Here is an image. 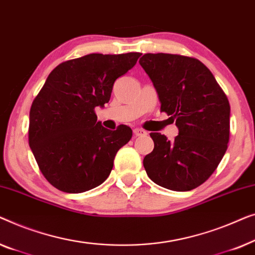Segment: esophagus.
<instances>
[{
	"mask_svg": "<svg viewBox=\"0 0 255 255\" xmlns=\"http://www.w3.org/2000/svg\"><path fill=\"white\" fill-rule=\"evenodd\" d=\"M148 132H146L144 129H141V128H135L134 129V135L135 136H145Z\"/></svg>",
	"mask_w": 255,
	"mask_h": 255,
	"instance_id": "obj_1",
	"label": "esophagus"
}]
</instances>
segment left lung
<instances>
[{
  "label": "left lung",
  "instance_id": "1",
  "mask_svg": "<svg viewBox=\"0 0 255 255\" xmlns=\"http://www.w3.org/2000/svg\"><path fill=\"white\" fill-rule=\"evenodd\" d=\"M139 64L153 83L160 111L175 119L168 141L151 132L155 146L143 159L155 184L177 192L202 185L223 158L230 135V104L211 71L194 57L144 54Z\"/></svg>",
  "mask_w": 255,
  "mask_h": 255
}]
</instances>
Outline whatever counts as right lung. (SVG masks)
Segmentation results:
<instances>
[{"instance_id": "add662e5", "label": "right lung", "mask_w": 255, "mask_h": 255, "mask_svg": "<svg viewBox=\"0 0 255 255\" xmlns=\"http://www.w3.org/2000/svg\"><path fill=\"white\" fill-rule=\"evenodd\" d=\"M141 53L88 54L48 75L30 110L28 144L41 173L55 188L83 193L103 184L118 150L131 138L126 125L110 130L95 109L109 103L113 84Z\"/></svg>"}]
</instances>
